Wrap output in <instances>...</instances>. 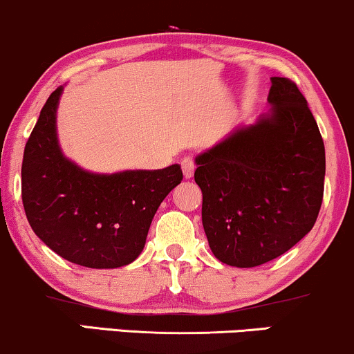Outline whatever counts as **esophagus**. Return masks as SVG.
Segmentation results:
<instances>
[{
  "label": "esophagus",
  "instance_id": "1",
  "mask_svg": "<svg viewBox=\"0 0 354 354\" xmlns=\"http://www.w3.org/2000/svg\"><path fill=\"white\" fill-rule=\"evenodd\" d=\"M181 169H183V174H185V178H192V174H194V169H196V163H194V158L192 156H185V158L181 160Z\"/></svg>",
  "mask_w": 354,
  "mask_h": 354
}]
</instances>
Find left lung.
<instances>
[{"label":"left lung","mask_w":354,"mask_h":354,"mask_svg":"<svg viewBox=\"0 0 354 354\" xmlns=\"http://www.w3.org/2000/svg\"><path fill=\"white\" fill-rule=\"evenodd\" d=\"M272 109L196 158L203 225L217 259L265 265L312 230L324 199L325 147L306 97L271 78Z\"/></svg>","instance_id":"1"}]
</instances>
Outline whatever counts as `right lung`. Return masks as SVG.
I'll use <instances>...</instances> for the list:
<instances>
[{
    "label": "right lung",
    "mask_w": 354,
    "mask_h": 354,
    "mask_svg": "<svg viewBox=\"0 0 354 354\" xmlns=\"http://www.w3.org/2000/svg\"><path fill=\"white\" fill-rule=\"evenodd\" d=\"M62 86L48 96L22 158V204L48 248L75 265L119 268L145 247L151 218L183 180L180 165L155 171L95 174L62 155L55 115Z\"/></svg>",
    "instance_id": "add662e5"
}]
</instances>
